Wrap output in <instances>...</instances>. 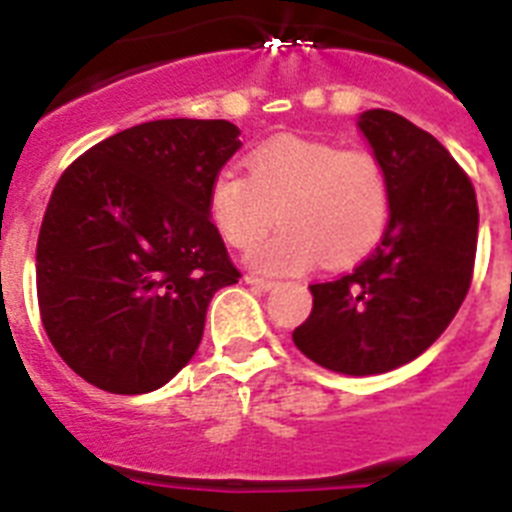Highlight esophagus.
Segmentation results:
<instances>
[{
  "instance_id": "1",
  "label": "esophagus",
  "mask_w": 512,
  "mask_h": 512,
  "mask_svg": "<svg viewBox=\"0 0 512 512\" xmlns=\"http://www.w3.org/2000/svg\"><path fill=\"white\" fill-rule=\"evenodd\" d=\"M244 281H247L249 287L257 289V292H271V289H276L279 284L271 279H260V276H244Z\"/></svg>"
}]
</instances>
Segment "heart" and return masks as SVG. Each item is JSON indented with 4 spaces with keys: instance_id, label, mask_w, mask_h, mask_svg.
<instances>
[{
    "instance_id": "heart-1",
    "label": "heart",
    "mask_w": 512,
    "mask_h": 512,
    "mask_svg": "<svg viewBox=\"0 0 512 512\" xmlns=\"http://www.w3.org/2000/svg\"><path fill=\"white\" fill-rule=\"evenodd\" d=\"M207 215L233 249L257 244L279 215L284 228L249 255L255 271L303 273L321 257L348 268L388 231L390 183L366 148L276 138L247 156V175L220 170L209 180Z\"/></svg>"
}]
</instances>
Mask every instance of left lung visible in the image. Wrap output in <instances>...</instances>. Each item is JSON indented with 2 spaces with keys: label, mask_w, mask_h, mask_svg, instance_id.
Segmentation results:
<instances>
[{
  "label": "left lung",
  "mask_w": 512,
  "mask_h": 512,
  "mask_svg": "<svg viewBox=\"0 0 512 512\" xmlns=\"http://www.w3.org/2000/svg\"><path fill=\"white\" fill-rule=\"evenodd\" d=\"M358 130L388 175V231L353 273L311 284L292 340L324 369L369 377L414 361L452 324L473 279L478 204L460 164L409 119L372 108Z\"/></svg>",
  "instance_id": "left-lung-1"
}]
</instances>
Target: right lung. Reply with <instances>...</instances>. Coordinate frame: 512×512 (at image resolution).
Masks as SVG:
<instances>
[{"label": "right lung", "instance_id": "right-lung-1", "mask_svg": "<svg viewBox=\"0 0 512 512\" xmlns=\"http://www.w3.org/2000/svg\"><path fill=\"white\" fill-rule=\"evenodd\" d=\"M225 119L116 132L63 175L36 241L44 332L82 380L138 396L183 369L207 305L241 273L209 223V180L241 148Z\"/></svg>", "mask_w": 512, "mask_h": 512}]
</instances>
